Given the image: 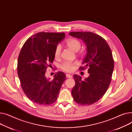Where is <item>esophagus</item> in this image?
Masks as SVG:
<instances>
[{
	"mask_svg": "<svg viewBox=\"0 0 132 132\" xmlns=\"http://www.w3.org/2000/svg\"><path fill=\"white\" fill-rule=\"evenodd\" d=\"M66 77L67 78H71L72 77V76L70 74H66Z\"/></svg>",
	"mask_w": 132,
	"mask_h": 132,
	"instance_id": "esophagus-1",
	"label": "esophagus"
}]
</instances>
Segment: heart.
<instances>
[{
  "mask_svg": "<svg viewBox=\"0 0 132 132\" xmlns=\"http://www.w3.org/2000/svg\"><path fill=\"white\" fill-rule=\"evenodd\" d=\"M65 44L68 47L75 52H78L81 48V43L75 38H69L65 42ZM61 52V47L60 45L56 46L54 52L55 57H59ZM75 63H71L69 62H64L61 65V68L66 72H71L73 70Z\"/></svg>",
  "mask_w": 132,
  "mask_h": 132,
  "instance_id": "b5f03b06",
  "label": "heart"
}]
</instances>
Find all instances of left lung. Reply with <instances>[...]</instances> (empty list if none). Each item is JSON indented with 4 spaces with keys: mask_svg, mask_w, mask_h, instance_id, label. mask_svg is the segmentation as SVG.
Masks as SVG:
<instances>
[{
    "mask_svg": "<svg viewBox=\"0 0 132 132\" xmlns=\"http://www.w3.org/2000/svg\"><path fill=\"white\" fill-rule=\"evenodd\" d=\"M69 35L80 39L86 46L87 53L80 70L88 67L89 76L82 80L75 75V86L71 90L75 101L90 105L101 98L109 87L114 69V61L109 45L104 38L91 32H71Z\"/></svg>",
    "mask_w": 132,
    "mask_h": 132,
    "instance_id": "8db88e82",
    "label": "left lung"
}]
</instances>
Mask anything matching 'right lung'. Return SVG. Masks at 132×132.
<instances>
[{
  "instance_id": "right-lung-1",
  "label": "right lung",
  "mask_w": 132,
  "mask_h": 132,
  "mask_svg": "<svg viewBox=\"0 0 132 132\" xmlns=\"http://www.w3.org/2000/svg\"><path fill=\"white\" fill-rule=\"evenodd\" d=\"M64 37L63 32H41L28 38L23 46L18 57V73L23 92L34 103L51 105L57 100L65 75L59 71L51 80L45 73L55 58L56 46Z\"/></svg>"
}]
</instances>
